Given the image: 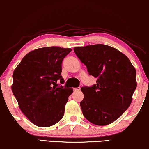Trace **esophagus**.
<instances>
[{
  "label": "esophagus",
  "mask_w": 149,
  "mask_h": 149,
  "mask_svg": "<svg viewBox=\"0 0 149 149\" xmlns=\"http://www.w3.org/2000/svg\"><path fill=\"white\" fill-rule=\"evenodd\" d=\"M74 91H80V87H77V88H73Z\"/></svg>",
  "instance_id": "1"
}]
</instances>
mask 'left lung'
<instances>
[{
	"mask_svg": "<svg viewBox=\"0 0 149 149\" xmlns=\"http://www.w3.org/2000/svg\"><path fill=\"white\" fill-rule=\"evenodd\" d=\"M74 51L89 74L97 78L96 84L81 88L84 116L95 125L111 124L131 105L137 87L135 68L125 54L108 45L75 47Z\"/></svg>",
	"mask_w": 149,
	"mask_h": 149,
	"instance_id": "left-lung-1",
	"label": "left lung"
}]
</instances>
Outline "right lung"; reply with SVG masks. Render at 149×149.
<instances>
[{"label": "right lung", "mask_w": 149, "mask_h": 149, "mask_svg": "<svg viewBox=\"0 0 149 149\" xmlns=\"http://www.w3.org/2000/svg\"><path fill=\"white\" fill-rule=\"evenodd\" d=\"M71 48L47 47L31 51L13 72L12 91L18 106L27 118L40 127H48L63 117L72 88L56 84L63 58Z\"/></svg>", "instance_id": "1"}]
</instances>
